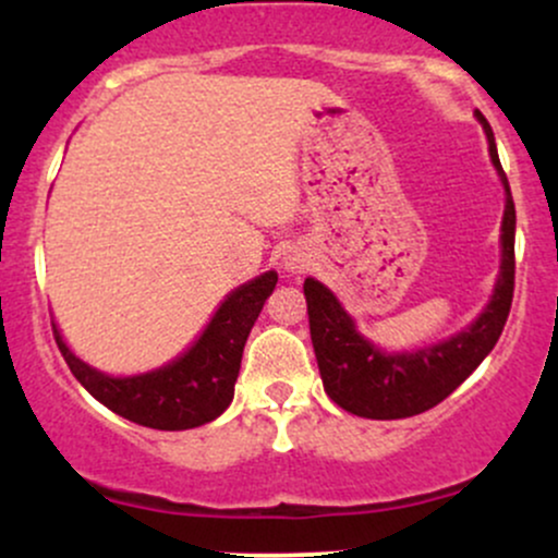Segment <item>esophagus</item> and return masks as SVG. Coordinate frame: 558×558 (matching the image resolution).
Wrapping results in <instances>:
<instances>
[{"instance_id":"esophagus-1","label":"esophagus","mask_w":558,"mask_h":558,"mask_svg":"<svg viewBox=\"0 0 558 558\" xmlns=\"http://www.w3.org/2000/svg\"><path fill=\"white\" fill-rule=\"evenodd\" d=\"M283 267H286V270H291V272L304 270V267H306V254H301V252H288L286 257H283Z\"/></svg>"}]
</instances>
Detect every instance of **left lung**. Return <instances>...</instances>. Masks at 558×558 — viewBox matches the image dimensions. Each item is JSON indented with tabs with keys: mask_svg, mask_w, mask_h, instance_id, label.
I'll list each match as a JSON object with an SVG mask.
<instances>
[{
	"mask_svg": "<svg viewBox=\"0 0 558 558\" xmlns=\"http://www.w3.org/2000/svg\"><path fill=\"white\" fill-rule=\"evenodd\" d=\"M488 138V155L504 185L501 265L485 310L453 336L412 351H386L364 338L336 293L315 278L304 280L310 332L325 393L356 417L401 420L427 412L451 396L490 354L514 296L517 213L496 138L483 112H475Z\"/></svg>",
	"mask_w": 558,
	"mask_h": 558,
	"instance_id": "obj_1",
	"label": "left lung"
}]
</instances>
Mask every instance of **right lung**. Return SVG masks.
Returning <instances> with one entry per match:
<instances>
[{"instance_id": "1", "label": "right lung", "mask_w": 558, "mask_h": 558, "mask_svg": "<svg viewBox=\"0 0 558 558\" xmlns=\"http://www.w3.org/2000/svg\"><path fill=\"white\" fill-rule=\"evenodd\" d=\"M275 283L278 272L267 270L233 288L196 341L175 360L149 373H101L75 356L57 323H52L54 341L75 380L114 414L155 430H191L220 417L233 401L243 345Z\"/></svg>"}]
</instances>
